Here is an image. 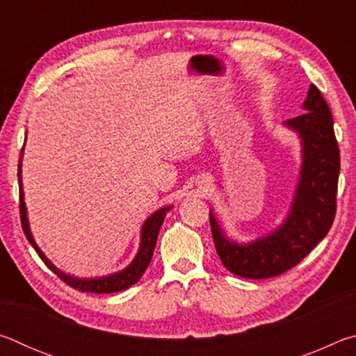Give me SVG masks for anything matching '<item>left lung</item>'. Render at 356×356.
<instances>
[{"label": "left lung", "mask_w": 356, "mask_h": 356, "mask_svg": "<svg viewBox=\"0 0 356 356\" xmlns=\"http://www.w3.org/2000/svg\"><path fill=\"white\" fill-rule=\"evenodd\" d=\"M303 108V114L286 120L303 141V168L284 225L254 243L237 245L225 237L210 213L215 250L229 272L242 278H273L291 270L314 250L334 221L341 159L333 116L314 84Z\"/></svg>", "instance_id": "left-lung-1"}]
</instances>
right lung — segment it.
I'll list each match as a JSON object with an SVG mask.
<instances>
[{
  "label": "right lung",
  "instance_id": "add662e5",
  "mask_svg": "<svg viewBox=\"0 0 356 356\" xmlns=\"http://www.w3.org/2000/svg\"><path fill=\"white\" fill-rule=\"evenodd\" d=\"M22 159V154H20ZM22 161H19V190H20V220H22V227L23 232L28 238V242L33 245V248L38 252L39 257L45 262L48 268L55 273L59 280H63L65 284H69L70 287L76 289L80 292H89V293H114V292H120L124 289H129L130 286H134L135 282L140 281L143 273L146 272L147 265L150 264V259H152L155 245H156V237H159L160 227L163 225V220L166 213L170 212L171 207H163L160 209L159 212H155L147 221L144 222L143 231H141V246L140 251L135 257V261L131 262L127 268L122 270L120 273L106 276V278H100V280H78V278H72V276L64 275L63 272L53 265L48 259L44 256V252L39 250V246L35 245L34 238L29 232L28 227V218H26V209H25V201H23V190H22Z\"/></svg>",
  "mask_w": 356,
  "mask_h": 356
}]
</instances>
